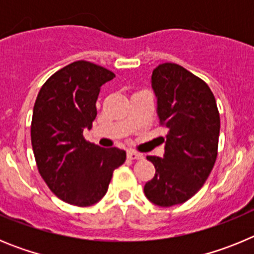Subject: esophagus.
I'll return each instance as SVG.
<instances>
[{
    "label": "esophagus",
    "mask_w": 254,
    "mask_h": 254,
    "mask_svg": "<svg viewBox=\"0 0 254 254\" xmlns=\"http://www.w3.org/2000/svg\"><path fill=\"white\" fill-rule=\"evenodd\" d=\"M127 156H128V159H131V160H140V159L143 158L142 154L133 151V150H128V151H127Z\"/></svg>",
    "instance_id": "34e87169"
}]
</instances>
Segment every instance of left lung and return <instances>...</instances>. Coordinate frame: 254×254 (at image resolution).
<instances>
[{"mask_svg":"<svg viewBox=\"0 0 254 254\" xmlns=\"http://www.w3.org/2000/svg\"><path fill=\"white\" fill-rule=\"evenodd\" d=\"M151 86L168 134L163 158L147 156L155 177L143 192L155 205L170 207L193 197L210 176L217 156L220 116L208 85L179 64H159Z\"/></svg>","mask_w":254,"mask_h":254,"instance_id":"left-lung-1","label":"left lung"}]
</instances>
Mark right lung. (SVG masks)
Returning a JSON list of instances; mask_svg holds the SVG:
<instances>
[{
	"label": "right lung",
	"instance_id": "1",
	"mask_svg": "<svg viewBox=\"0 0 254 254\" xmlns=\"http://www.w3.org/2000/svg\"><path fill=\"white\" fill-rule=\"evenodd\" d=\"M116 77L87 61L67 64L44 82L31 120V146L49 190L69 205L86 207L107 193L126 151L103 149L84 138L96 117L100 87Z\"/></svg>",
	"mask_w": 254,
	"mask_h": 254
}]
</instances>
